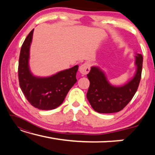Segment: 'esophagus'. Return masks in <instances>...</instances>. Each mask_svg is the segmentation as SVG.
<instances>
[{"label":"esophagus","instance_id":"esophagus-1","mask_svg":"<svg viewBox=\"0 0 155 155\" xmlns=\"http://www.w3.org/2000/svg\"><path fill=\"white\" fill-rule=\"evenodd\" d=\"M90 64L87 62L84 63L83 64H82L79 68V72H81V74H82L83 75H86L87 73L90 72Z\"/></svg>","mask_w":155,"mask_h":155}]
</instances>
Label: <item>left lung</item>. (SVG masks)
<instances>
[{
    "mask_svg": "<svg viewBox=\"0 0 155 155\" xmlns=\"http://www.w3.org/2000/svg\"><path fill=\"white\" fill-rule=\"evenodd\" d=\"M142 64V54H136L135 74L130 79L120 85H112L101 68L91 66L90 72L87 74L90 82L87 98L94 111L100 114H111L124 109L137 90Z\"/></svg>",
    "mask_w": 155,
    "mask_h": 155,
    "instance_id": "8db88e82",
    "label": "left lung"
}]
</instances>
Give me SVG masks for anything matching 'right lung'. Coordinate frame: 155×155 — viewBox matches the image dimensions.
<instances>
[{
	"label": "right lung",
	"mask_w": 155,
	"mask_h": 155,
	"mask_svg": "<svg viewBox=\"0 0 155 155\" xmlns=\"http://www.w3.org/2000/svg\"><path fill=\"white\" fill-rule=\"evenodd\" d=\"M34 29L31 31L20 50L18 79L20 87L31 105L40 110H51L61 105L68 91L77 82L78 65L49 77H38L31 71L30 48Z\"/></svg>",
	"instance_id": "obj_1"
}]
</instances>
